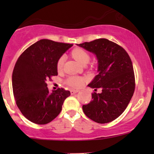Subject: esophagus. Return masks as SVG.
<instances>
[{"label": "esophagus", "instance_id": "1", "mask_svg": "<svg viewBox=\"0 0 154 154\" xmlns=\"http://www.w3.org/2000/svg\"><path fill=\"white\" fill-rule=\"evenodd\" d=\"M70 92H71V94L72 95H74V94H75V93H78L79 91H77V90H71V91H70Z\"/></svg>", "mask_w": 154, "mask_h": 154}]
</instances>
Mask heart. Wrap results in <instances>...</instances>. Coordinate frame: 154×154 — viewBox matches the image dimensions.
<instances>
[{
	"mask_svg": "<svg viewBox=\"0 0 154 154\" xmlns=\"http://www.w3.org/2000/svg\"><path fill=\"white\" fill-rule=\"evenodd\" d=\"M72 55L75 59L78 61L79 63L82 65H85L89 62L90 61V54L86 51L83 50L82 48H75L72 51ZM63 62H64V57L61 56L58 60L56 67L58 70H61L63 67ZM84 82V79L81 77H70L67 79L66 83L69 85L73 88H79L82 85Z\"/></svg>",
	"mask_w": 154,
	"mask_h": 154,
	"instance_id": "b5f03b06",
	"label": "heart"
}]
</instances>
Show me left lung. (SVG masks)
I'll use <instances>...</instances> for the list:
<instances>
[{"label":"left lung","instance_id":"obj_1","mask_svg":"<svg viewBox=\"0 0 154 154\" xmlns=\"http://www.w3.org/2000/svg\"><path fill=\"white\" fill-rule=\"evenodd\" d=\"M77 45L96 56L98 75L88 86L102 91L92 94L91 101L82 106L83 112L97 123L110 122L124 112L135 91L131 59L123 48L105 38Z\"/></svg>","mask_w":154,"mask_h":154}]
</instances>
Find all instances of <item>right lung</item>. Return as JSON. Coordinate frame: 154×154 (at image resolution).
<instances>
[{"instance_id": "right-lung-1", "label": "right lung", "mask_w": 154, "mask_h": 154, "mask_svg": "<svg viewBox=\"0 0 154 154\" xmlns=\"http://www.w3.org/2000/svg\"><path fill=\"white\" fill-rule=\"evenodd\" d=\"M72 45L43 39L26 48L17 60L12 75L14 95L19 110L32 122H51L70 95L63 88L49 92L46 82L58 75V60Z\"/></svg>"}]
</instances>
